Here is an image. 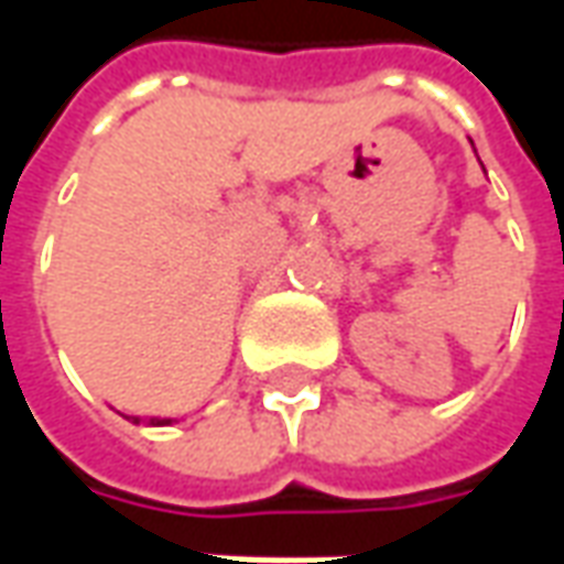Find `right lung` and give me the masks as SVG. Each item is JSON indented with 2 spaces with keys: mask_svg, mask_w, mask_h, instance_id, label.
Returning a JSON list of instances; mask_svg holds the SVG:
<instances>
[{
  "mask_svg": "<svg viewBox=\"0 0 564 564\" xmlns=\"http://www.w3.org/2000/svg\"><path fill=\"white\" fill-rule=\"evenodd\" d=\"M132 423H141V420H139V416H135ZM150 425H172V420H160V416H153V420H150Z\"/></svg>",
  "mask_w": 564,
  "mask_h": 564,
  "instance_id": "right-lung-1",
  "label": "right lung"
}]
</instances>
